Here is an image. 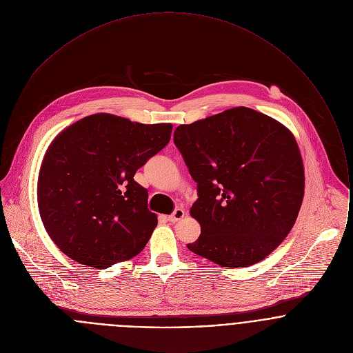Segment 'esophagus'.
I'll list each match as a JSON object with an SVG mask.
<instances>
[{"label":"esophagus","instance_id":"esophagus-1","mask_svg":"<svg viewBox=\"0 0 353 353\" xmlns=\"http://www.w3.org/2000/svg\"><path fill=\"white\" fill-rule=\"evenodd\" d=\"M185 210L183 209H181V208H178V209H175V212L172 213V214H170L168 216V220L171 221V223H176V221H179V220H182L183 217H185Z\"/></svg>","mask_w":353,"mask_h":353}]
</instances>
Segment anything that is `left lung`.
Returning <instances> with one entry per match:
<instances>
[{"mask_svg":"<svg viewBox=\"0 0 353 353\" xmlns=\"http://www.w3.org/2000/svg\"><path fill=\"white\" fill-rule=\"evenodd\" d=\"M174 143L199 186L190 214L201 235L190 252L246 268L276 250L304 197V165L292 132L249 107L179 125Z\"/></svg>","mask_w":353,"mask_h":353,"instance_id":"1","label":"left lung"}]
</instances>
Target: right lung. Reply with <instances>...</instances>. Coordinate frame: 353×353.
Here are the masks:
<instances>
[{
	"label": "right lung",
	"instance_id": "right-lung-1",
	"mask_svg": "<svg viewBox=\"0 0 353 353\" xmlns=\"http://www.w3.org/2000/svg\"><path fill=\"white\" fill-rule=\"evenodd\" d=\"M171 123L98 112L55 136L37 186L46 232L73 261L105 269L141 252L157 225L136 171L170 141Z\"/></svg>",
	"mask_w": 353,
	"mask_h": 353
}]
</instances>
